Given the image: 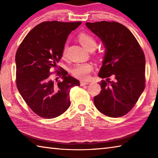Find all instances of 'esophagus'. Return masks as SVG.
<instances>
[{
    "mask_svg": "<svg viewBox=\"0 0 158 158\" xmlns=\"http://www.w3.org/2000/svg\"><path fill=\"white\" fill-rule=\"evenodd\" d=\"M89 84V82L87 81H81L80 82V85L81 86H85V85H87Z\"/></svg>",
    "mask_w": 158,
    "mask_h": 158,
    "instance_id": "obj_1",
    "label": "esophagus"
}]
</instances>
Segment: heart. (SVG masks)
Listing matches in <instances>:
<instances>
[{
    "label": "heart",
    "instance_id": "obj_1",
    "mask_svg": "<svg viewBox=\"0 0 158 158\" xmlns=\"http://www.w3.org/2000/svg\"><path fill=\"white\" fill-rule=\"evenodd\" d=\"M80 44L89 51L94 50L96 47V40L91 35L87 33H81L78 36ZM66 52V47H64L63 53ZM93 70V65L91 63H78L74 65L71 69V73L76 78L85 80L89 77V73Z\"/></svg>",
    "mask_w": 158,
    "mask_h": 158
}]
</instances>
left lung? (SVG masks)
Masks as SVG:
<instances>
[{
    "mask_svg": "<svg viewBox=\"0 0 158 158\" xmlns=\"http://www.w3.org/2000/svg\"><path fill=\"white\" fill-rule=\"evenodd\" d=\"M86 26L106 49L98 76L106 80L100 83L102 90L94 98L95 106L109 117H122L132 109L144 90V52L132 33L120 23L100 21Z\"/></svg>",
    "mask_w": 158,
    "mask_h": 158,
    "instance_id": "8db88e82",
    "label": "left lung"
}]
</instances>
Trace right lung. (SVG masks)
<instances>
[{
  "label": "right lung",
  "instance_id": "obj_1",
  "mask_svg": "<svg viewBox=\"0 0 158 158\" xmlns=\"http://www.w3.org/2000/svg\"><path fill=\"white\" fill-rule=\"evenodd\" d=\"M81 22L56 20L40 23L28 33L16 53V86L23 100L35 114L54 118L70 106V89L80 81L68 75L64 69L58 71L62 80H53L50 69L57 67L70 33Z\"/></svg>",
  "mask_w": 158,
  "mask_h": 158
}]
</instances>
